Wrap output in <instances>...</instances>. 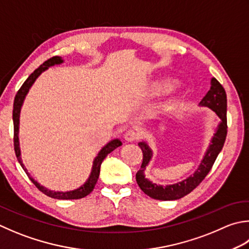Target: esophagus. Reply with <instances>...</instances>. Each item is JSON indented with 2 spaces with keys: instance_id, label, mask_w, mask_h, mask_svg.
Wrapping results in <instances>:
<instances>
[{
  "instance_id": "34e87169",
  "label": "esophagus",
  "mask_w": 249,
  "mask_h": 249,
  "mask_svg": "<svg viewBox=\"0 0 249 249\" xmlns=\"http://www.w3.org/2000/svg\"><path fill=\"white\" fill-rule=\"evenodd\" d=\"M124 139L127 141V142H133V141H136L138 139V134L136 133L135 130L129 129L124 134Z\"/></svg>"
}]
</instances>
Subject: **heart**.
<instances>
[{"label": "heart", "instance_id": "heart-1", "mask_svg": "<svg viewBox=\"0 0 249 249\" xmlns=\"http://www.w3.org/2000/svg\"><path fill=\"white\" fill-rule=\"evenodd\" d=\"M174 86L175 81L169 79V77H163V79L155 80L153 82H151V84L148 86L147 90H145V97H148V98H154V97L162 96L172 90L174 89ZM170 109H172V107L166 106L163 109V111L167 112Z\"/></svg>", "mask_w": 249, "mask_h": 249}]
</instances>
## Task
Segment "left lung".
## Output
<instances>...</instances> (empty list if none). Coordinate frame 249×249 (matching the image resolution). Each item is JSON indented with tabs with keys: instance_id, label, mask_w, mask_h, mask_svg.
Listing matches in <instances>:
<instances>
[{
	"instance_id": "1",
	"label": "left lung",
	"mask_w": 249,
	"mask_h": 249,
	"mask_svg": "<svg viewBox=\"0 0 249 249\" xmlns=\"http://www.w3.org/2000/svg\"><path fill=\"white\" fill-rule=\"evenodd\" d=\"M211 89L208 90L205 97L199 102L201 107H207L212 109L220 119V122L217 126L216 133L213 134L208 148L204 154L203 160L199 163L193 175L188 178L183 179L182 181L168 184V186H160V184L153 183L144 176V170L152 159V150L145 141H141L138 143L141 151H142V164L140 169L136 174V181H137L139 188L142 191L154 199H160V201H174L179 199L187 196L193 191L203 179L207 176L209 170L212 169L213 163L222 150L227 137V94L222 85L215 77L211 81Z\"/></svg>"
}]
</instances>
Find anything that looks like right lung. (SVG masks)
<instances>
[{"mask_svg":"<svg viewBox=\"0 0 249 249\" xmlns=\"http://www.w3.org/2000/svg\"><path fill=\"white\" fill-rule=\"evenodd\" d=\"M63 62V59L59 56H55L53 58H50V59L46 60L45 62L37 68L36 70H34L33 73H31L30 76L28 77L26 82L23 83L22 86L20 87V89L17 91V95L15 97L14 100V109H13V122H14V148H15V153H16V157L19 164L21 165L22 169L26 172V174L30 178L31 181L36 184V187L40 190L41 192H43L45 196L53 197V198H57V199H79L82 197H85L86 196L94 190L97 180H98L99 174H100V166L101 163L104 162V160L106 159L107 155L111 153L112 151L115 150L116 148H119L120 145H122V141L120 139H113L111 140L110 142L107 143L104 148H102L99 153L97 154V157L95 158L94 162H92V167H91V172L89 179L86 180L84 184H82L80 188H77L75 190H72V191H67V192H59V191H53V190L47 189L45 187L41 186L36 180H34L30 174L28 173L27 168L24 167V165L22 163L21 160V152H20V143H19V118H20V111H21V107L24 101V98H26L27 94L29 92V89H31V86L33 85V83L36 82V80L40 76L44 71H46L48 68L53 67L55 65H60V63Z\"/></svg>","mask_w":249,"mask_h":249,"instance_id":"right-lung-1","label":"right lung"}]
</instances>
